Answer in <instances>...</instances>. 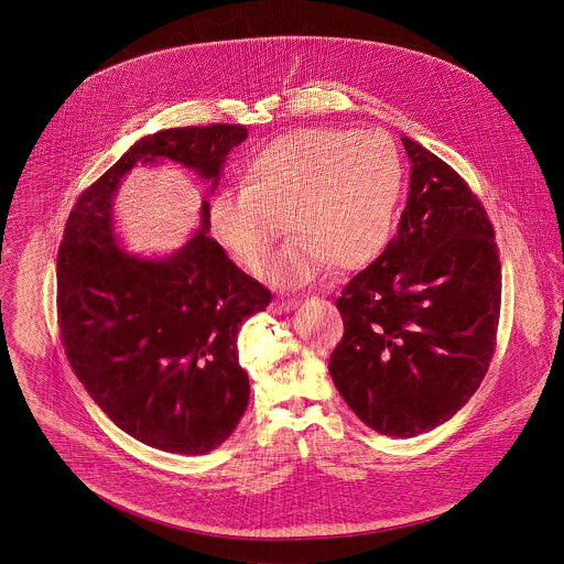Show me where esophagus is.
<instances>
[{
    "mask_svg": "<svg viewBox=\"0 0 564 564\" xmlns=\"http://www.w3.org/2000/svg\"><path fill=\"white\" fill-rule=\"evenodd\" d=\"M271 313H286V311H293L297 308V302L295 300H275L271 302Z\"/></svg>",
    "mask_w": 564,
    "mask_h": 564,
    "instance_id": "obj_1",
    "label": "esophagus"
}]
</instances>
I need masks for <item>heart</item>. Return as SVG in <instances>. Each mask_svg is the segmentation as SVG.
Returning a JSON list of instances; mask_svg holds the SVG:
<instances>
[{"label":"heart","instance_id":"1","mask_svg":"<svg viewBox=\"0 0 564 564\" xmlns=\"http://www.w3.org/2000/svg\"><path fill=\"white\" fill-rule=\"evenodd\" d=\"M403 186L402 152L389 134L300 128L251 159L245 186L210 199L208 221L224 249L260 273L291 219L297 237L271 275L282 286H297L332 262L356 269L376 260L393 237Z\"/></svg>","mask_w":564,"mask_h":564}]
</instances>
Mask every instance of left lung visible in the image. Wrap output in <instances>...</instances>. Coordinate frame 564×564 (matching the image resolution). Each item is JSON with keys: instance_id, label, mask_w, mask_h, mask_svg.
<instances>
[{"instance_id": "left-lung-1", "label": "left lung", "mask_w": 564, "mask_h": 564, "mask_svg": "<svg viewBox=\"0 0 564 564\" xmlns=\"http://www.w3.org/2000/svg\"><path fill=\"white\" fill-rule=\"evenodd\" d=\"M410 193L398 235L336 300L345 332L329 376L371 430L410 438L449 421L488 371L501 264L478 195L402 137Z\"/></svg>"}]
</instances>
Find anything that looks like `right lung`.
I'll list each match as a JSON object with an SVG mask.
<instances>
[{
    "label": "right lung",
    "mask_w": 564,
    "mask_h": 564,
    "mask_svg": "<svg viewBox=\"0 0 564 564\" xmlns=\"http://www.w3.org/2000/svg\"><path fill=\"white\" fill-rule=\"evenodd\" d=\"M245 139L247 128L230 123L143 137L82 193L58 249V325L72 369L115 425L171 454H206L237 430L249 402L237 336L271 293L208 237V202L186 245L141 258L117 242L112 197L139 162H177L215 188Z\"/></svg>",
    "instance_id": "add662e5"
}]
</instances>
